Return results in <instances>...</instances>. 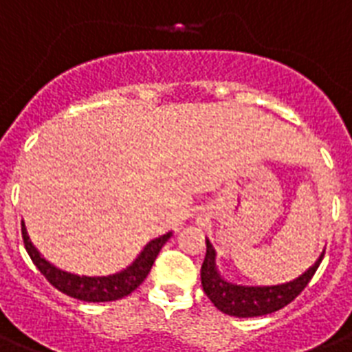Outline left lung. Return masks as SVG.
Masks as SVG:
<instances>
[{
    "instance_id": "obj_1",
    "label": "left lung",
    "mask_w": 352,
    "mask_h": 352,
    "mask_svg": "<svg viewBox=\"0 0 352 352\" xmlns=\"http://www.w3.org/2000/svg\"><path fill=\"white\" fill-rule=\"evenodd\" d=\"M325 248L322 250L314 265L307 268L298 278L276 285H246L235 283L226 279L217 268V252L214 245L206 239V256L201 267V283L204 294L208 296L221 312L235 318H254L265 316L289 305L290 301L300 296L314 272L320 267Z\"/></svg>"
}]
</instances>
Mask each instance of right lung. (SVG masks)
<instances>
[{
  "label": "right lung",
  "instance_id": "obj_1",
  "mask_svg": "<svg viewBox=\"0 0 352 352\" xmlns=\"http://www.w3.org/2000/svg\"><path fill=\"white\" fill-rule=\"evenodd\" d=\"M21 235H23L27 254L30 256L36 268L45 276L47 281L54 289L71 296L74 300L102 303V301L120 300L124 296L131 294L133 290L146 279V276L153 267L155 259L159 256L160 248L166 245V241L170 239L173 232H166L164 235L151 239L140 250V254L133 259V263H129L126 268H122L118 272L107 274V276H84V274L80 276V274L62 270L56 265H52L51 261H47L45 257L40 254V250L32 245L23 221H21Z\"/></svg>",
  "mask_w": 352,
  "mask_h": 352
}]
</instances>
